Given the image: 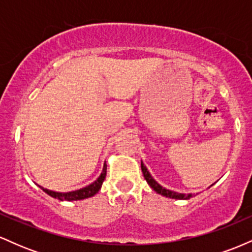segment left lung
I'll list each match as a JSON object with an SVG mask.
<instances>
[{
    "mask_svg": "<svg viewBox=\"0 0 252 252\" xmlns=\"http://www.w3.org/2000/svg\"><path fill=\"white\" fill-rule=\"evenodd\" d=\"M141 169H142L144 179H146V181L148 182L149 186L152 187V189H154L156 193H158V194L164 195V196H167V198H172V199H189L190 196H192V194H181V193L173 192V190L166 189L164 187L161 186V185H158V182H156L154 179L152 178V175L149 174L148 169L146 168V166H144L142 162H141Z\"/></svg>",
    "mask_w": 252,
    "mask_h": 252,
    "instance_id": "8db88e82",
    "label": "left lung"
}]
</instances>
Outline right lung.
Returning <instances> with one entry per match:
<instances>
[{
    "label": "right lung",
    "instance_id": "right-lung-1",
    "mask_svg": "<svg viewBox=\"0 0 252 252\" xmlns=\"http://www.w3.org/2000/svg\"><path fill=\"white\" fill-rule=\"evenodd\" d=\"M106 176V164H104V168L102 174H100L99 178L97 179L96 181L92 182L91 185L89 186L84 187L82 189H77L73 190V192H67V193H60V192H54V190H50L47 189H43L41 187L43 192L47 193L48 195H51L52 198L59 199V200H66V201H72V200H82V199H86L90 198V196H94L96 193H98V190L100 189L102 187V184Z\"/></svg>",
    "mask_w": 252,
    "mask_h": 252
}]
</instances>
